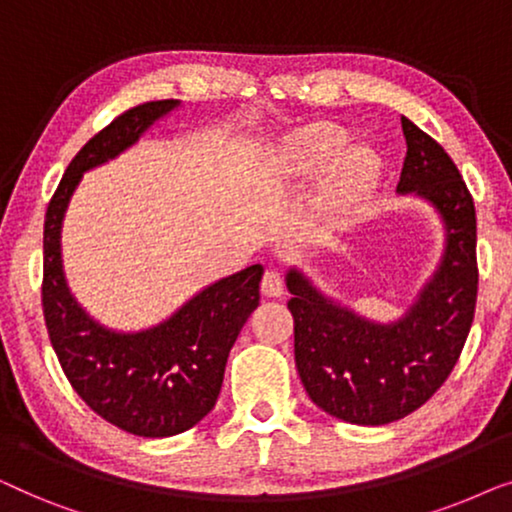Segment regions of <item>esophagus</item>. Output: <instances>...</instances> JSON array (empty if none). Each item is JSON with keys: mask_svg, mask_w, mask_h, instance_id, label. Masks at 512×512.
Segmentation results:
<instances>
[{"mask_svg": "<svg viewBox=\"0 0 512 512\" xmlns=\"http://www.w3.org/2000/svg\"><path fill=\"white\" fill-rule=\"evenodd\" d=\"M261 291L265 296L279 298L284 293V279L277 270H265V275L261 279Z\"/></svg>", "mask_w": 512, "mask_h": 512, "instance_id": "34e87169", "label": "esophagus"}]
</instances>
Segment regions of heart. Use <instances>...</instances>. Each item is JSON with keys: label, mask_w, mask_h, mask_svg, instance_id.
<instances>
[{"label": "heart", "mask_w": 512, "mask_h": 512, "mask_svg": "<svg viewBox=\"0 0 512 512\" xmlns=\"http://www.w3.org/2000/svg\"><path fill=\"white\" fill-rule=\"evenodd\" d=\"M345 130L333 123L307 125L289 142V163L300 174H321V205L331 216L349 214L380 181V158L370 146L349 144Z\"/></svg>", "instance_id": "obj_1"}]
</instances>
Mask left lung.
Masks as SVG:
<instances>
[{
  "label": "left lung",
  "instance_id": "left-lung-1",
  "mask_svg": "<svg viewBox=\"0 0 512 512\" xmlns=\"http://www.w3.org/2000/svg\"><path fill=\"white\" fill-rule=\"evenodd\" d=\"M401 125L408 153L396 191L429 200L445 226L443 258L410 310L377 324L300 270L286 272L300 380L321 410L349 424L382 426L422 408L459 361L478 300L471 193L436 139L405 116Z\"/></svg>",
  "mask_w": 512,
  "mask_h": 512
}]
</instances>
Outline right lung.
Here are the masks:
<instances>
[{"mask_svg": "<svg viewBox=\"0 0 512 512\" xmlns=\"http://www.w3.org/2000/svg\"><path fill=\"white\" fill-rule=\"evenodd\" d=\"M177 107L179 100L139 104L97 132L69 163L44 223L41 305L60 366L90 410L144 438L177 436L214 408L230 347L261 300L263 265H249L209 284L163 324L121 333L97 324L69 293L60 233L83 172L130 149Z\"/></svg>", "mask_w": 512, "mask_h": 512, "instance_id": "add662e5", "label": "right lung"}]
</instances>
